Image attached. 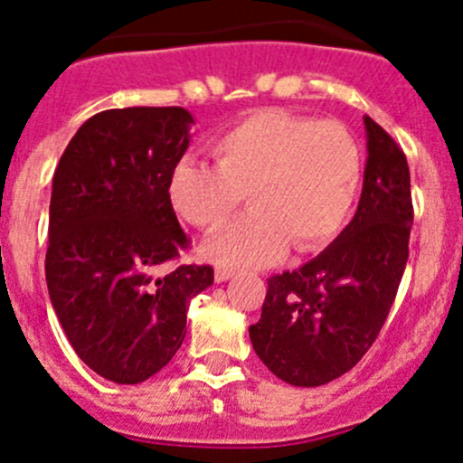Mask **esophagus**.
<instances>
[{"label":"esophagus","mask_w":463,"mask_h":463,"mask_svg":"<svg viewBox=\"0 0 463 463\" xmlns=\"http://www.w3.org/2000/svg\"><path fill=\"white\" fill-rule=\"evenodd\" d=\"M232 276H235V271H232V269H228V267H217V269H214V280H217V282L231 280Z\"/></svg>","instance_id":"1"}]
</instances>
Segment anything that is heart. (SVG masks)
Instances as JSON below:
<instances>
[{
  "instance_id": "b5f03b06",
  "label": "heart",
  "mask_w": 463,
  "mask_h": 463,
  "mask_svg": "<svg viewBox=\"0 0 463 463\" xmlns=\"http://www.w3.org/2000/svg\"><path fill=\"white\" fill-rule=\"evenodd\" d=\"M214 165L185 158L172 169L169 203L199 231L222 226L241 199L250 213L205 241L228 267H264L289 241L327 244L345 223L362 183V149L348 127L260 110L214 137Z\"/></svg>"
}]
</instances>
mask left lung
I'll return each instance as SVG.
<instances>
[{"mask_svg":"<svg viewBox=\"0 0 463 463\" xmlns=\"http://www.w3.org/2000/svg\"><path fill=\"white\" fill-rule=\"evenodd\" d=\"M364 187L353 222L323 253L267 280L250 344L276 378L321 387L353 369L378 339L410 258L414 223L410 165L364 118Z\"/></svg>","mask_w":463,"mask_h":463,"instance_id":"left-lung-1","label":"left lung"}]
</instances>
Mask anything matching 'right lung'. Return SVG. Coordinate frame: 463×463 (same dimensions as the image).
Listing matches in <instances>:
<instances>
[{
  "mask_svg": "<svg viewBox=\"0 0 463 463\" xmlns=\"http://www.w3.org/2000/svg\"><path fill=\"white\" fill-rule=\"evenodd\" d=\"M192 124L181 106L97 112L53 172L49 298L76 355L118 384L145 383L176 355L190 300L214 280L210 264H174L190 237L167 183Z\"/></svg>",
  "mask_w": 463,
  "mask_h": 463,
  "instance_id": "right-lung-1",
  "label": "right lung"
}]
</instances>
